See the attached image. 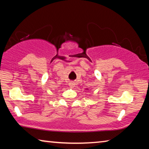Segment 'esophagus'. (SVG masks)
I'll list each match as a JSON object with an SVG mask.
<instances>
[{
	"mask_svg": "<svg viewBox=\"0 0 149 149\" xmlns=\"http://www.w3.org/2000/svg\"><path fill=\"white\" fill-rule=\"evenodd\" d=\"M69 86H70V88H74L75 87V83L70 82L69 84Z\"/></svg>",
	"mask_w": 149,
	"mask_h": 149,
	"instance_id": "34e87169",
	"label": "esophagus"
}]
</instances>
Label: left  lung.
Listing matches in <instances>:
<instances>
[{"label":"left lung","mask_w":149,"mask_h":149,"mask_svg":"<svg viewBox=\"0 0 149 149\" xmlns=\"http://www.w3.org/2000/svg\"><path fill=\"white\" fill-rule=\"evenodd\" d=\"M87 89V90H88V89Z\"/></svg>","instance_id":"left-lung-1"}]
</instances>
